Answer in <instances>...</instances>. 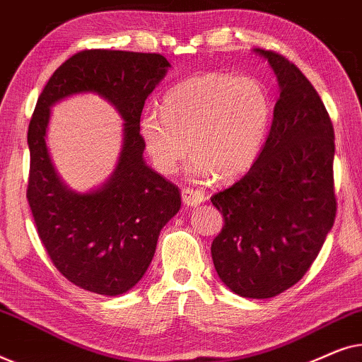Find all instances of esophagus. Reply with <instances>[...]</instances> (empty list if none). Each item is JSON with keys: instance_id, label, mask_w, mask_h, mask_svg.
Returning <instances> with one entry per match:
<instances>
[{"instance_id": "esophagus-1", "label": "esophagus", "mask_w": 362, "mask_h": 362, "mask_svg": "<svg viewBox=\"0 0 362 362\" xmlns=\"http://www.w3.org/2000/svg\"><path fill=\"white\" fill-rule=\"evenodd\" d=\"M181 196H182V202H185V206L187 207L199 206L206 201V196L202 194L201 191H194L191 189V187H185V189L181 191Z\"/></svg>"}]
</instances>
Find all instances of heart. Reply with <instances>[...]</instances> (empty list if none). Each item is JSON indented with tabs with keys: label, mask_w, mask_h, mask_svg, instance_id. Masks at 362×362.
Here are the masks:
<instances>
[{
	"label": "heart",
	"mask_w": 362,
	"mask_h": 362,
	"mask_svg": "<svg viewBox=\"0 0 362 362\" xmlns=\"http://www.w3.org/2000/svg\"><path fill=\"white\" fill-rule=\"evenodd\" d=\"M270 122L272 102L259 81L212 72L173 87L163 98V112L143 113L140 136L163 175H173L191 150V180L232 181L259 160Z\"/></svg>",
	"instance_id": "b5f03b06"
}]
</instances>
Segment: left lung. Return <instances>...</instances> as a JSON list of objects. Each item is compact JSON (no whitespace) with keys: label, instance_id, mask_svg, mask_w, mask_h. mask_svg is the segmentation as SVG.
<instances>
[{"label":"left lung","instance_id":"1","mask_svg":"<svg viewBox=\"0 0 362 362\" xmlns=\"http://www.w3.org/2000/svg\"><path fill=\"white\" fill-rule=\"evenodd\" d=\"M254 52L276 76L280 98L259 160L211 197L224 216L211 254L227 288L264 300L301 280L333 227L334 130L318 92L295 64L272 51Z\"/></svg>","mask_w":362,"mask_h":362}]
</instances>
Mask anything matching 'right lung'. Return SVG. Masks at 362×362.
Listing matches in <instances>:
<instances>
[{
	"label": "right lung",
	"instance_id": "right-lung-1",
	"mask_svg": "<svg viewBox=\"0 0 362 362\" xmlns=\"http://www.w3.org/2000/svg\"><path fill=\"white\" fill-rule=\"evenodd\" d=\"M170 67L161 54L77 52L52 74L34 108L28 201L39 239L56 269L92 293L117 296L132 290L151 264L161 229L181 207L180 189L146 166L140 136L146 97ZM78 93L102 96L124 120L116 170L86 193L60 180L45 143L50 107Z\"/></svg>",
	"mask_w": 362,
	"mask_h": 362
}]
</instances>
